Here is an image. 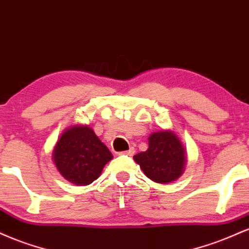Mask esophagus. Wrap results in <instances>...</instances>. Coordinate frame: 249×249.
Returning a JSON list of instances; mask_svg holds the SVG:
<instances>
[{
	"instance_id": "34e87169",
	"label": "esophagus",
	"mask_w": 249,
	"mask_h": 249,
	"mask_svg": "<svg viewBox=\"0 0 249 249\" xmlns=\"http://www.w3.org/2000/svg\"><path fill=\"white\" fill-rule=\"evenodd\" d=\"M118 154H125V156H133V154H134V148L131 147L130 150L124 151V152H119Z\"/></svg>"
}]
</instances>
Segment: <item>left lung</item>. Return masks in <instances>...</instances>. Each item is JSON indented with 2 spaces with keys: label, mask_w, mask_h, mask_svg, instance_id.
Masks as SVG:
<instances>
[{
  "label": "left lung",
  "mask_w": 249,
  "mask_h": 249,
  "mask_svg": "<svg viewBox=\"0 0 249 249\" xmlns=\"http://www.w3.org/2000/svg\"><path fill=\"white\" fill-rule=\"evenodd\" d=\"M147 178L159 184L174 181L184 172L186 151L172 131H159L148 137V148L133 157Z\"/></svg>",
  "instance_id": "left-lung-1"
}]
</instances>
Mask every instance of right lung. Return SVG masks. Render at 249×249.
Wrapping results in <instances>:
<instances>
[{
  "label": "right lung",
  "instance_id": "add662e5",
  "mask_svg": "<svg viewBox=\"0 0 249 249\" xmlns=\"http://www.w3.org/2000/svg\"><path fill=\"white\" fill-rule=\"evenodd\" d=\"M112 158V153L92 128L82 125L64 131L53 152L58 172L77 186L95 181Z\"/></svg>",
  "mask_w": 249,
  "mask_h": 249
}]
</instances>
